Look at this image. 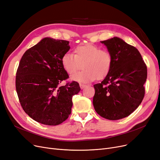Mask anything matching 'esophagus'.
I'll use <instances>...</instances> for the list:
<instances>
[{
	"instance_id": "34e87169",
	"label": "esophagus",
	"mask_w": 160,
	"mask_h": 160,
	"mask_svg": "<svg viewBox=\"0 0 160 160\" xmlns=\"http://www.w3.org/2000/svg\"><path fill=\"white\" fill-rule=\"evenodd\" d=\"M80 88H81L82 89H83L85 88L86 87V85H85V84H80Z\"/></svg>"
}]
</instances>
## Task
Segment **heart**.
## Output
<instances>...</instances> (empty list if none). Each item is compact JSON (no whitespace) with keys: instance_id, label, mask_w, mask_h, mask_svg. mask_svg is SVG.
Here are the masks:
<instances>
[{"instance_id":"heart-1","label":"heart","mask_w":160,"mask_h":160,"mask_svg":"<svg viewBox=\"0 0 160 160\" xmlns=\"http://www.w3.org/2000/svg\"><path fill=\"white\" fill-rule=\"evenodd\" d=\"M65 71L72 74L81 68V72L74 74L71 79L82 83H88L97 78L102 79L108 74L112 67V55L105 50L93 44L79 46L74 50V55L66 53L61 59Z\"/></svg>"}]
</instances>
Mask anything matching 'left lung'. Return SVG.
<instances>
[{
	"mask_svg": "<svg viewBox=\"0 0 160 160\" xmlns=\"http://www.w3.org/2000/svg\"><path fill=\"white\" fill-rule=\"evenodd\" d=\"M112 55V67L95 84L93 104L96 112L110 120L122 119L138 108L144 96L147 68L136 48L118 37L102 41Z\"/></svg>",
	"mask_w": 160,
	"mask_h": 160,
	"instance_id": "8db88e82",
	"label": "left lung"
}]
</instances>
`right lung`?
I'll return each mask as SVG.
<instances>
[{"instance_id":"right-lung-1","label":"right lung","mask_w":160,"mask_h":160,"mask_svg":"<svg viewBox=\"0 0 160 160\" xmlns=\"http://www.w3.org/2000/svg\"><path fill=\"white\" fill-rule=\"evenodd\" d=\"M70 50L69 42L46 37L27 50L20 60L16 86L19 100L32 119L57 126L71 113L72 96L78 94V82L59 84L68 75L61 59Z\"/></svg>"}]
</instances>
